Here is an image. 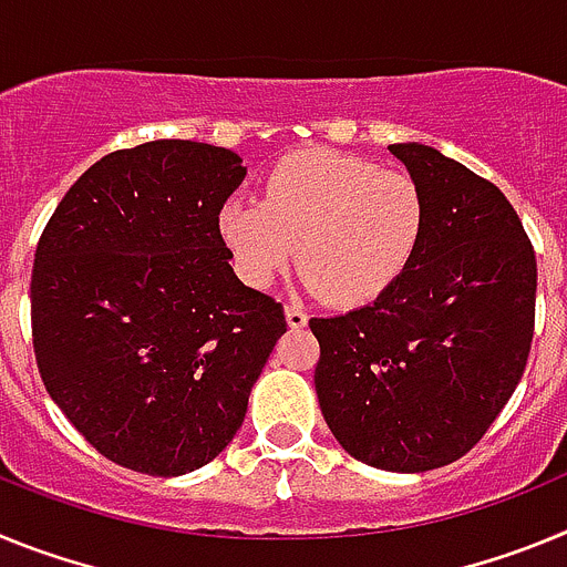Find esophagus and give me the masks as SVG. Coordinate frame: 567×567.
<instances>
[{
  "instance_id": "obj_1",
  "label": "esophagus",
  "mask_w": 567,
  "mask_h": 567,
  "mask_svg": "<svg viewBox=\"0 0 567 567\" xmlns=\"http://www.w3.org/2000/svg\"><path fill=\"white\" fill-rule=\"evenodd\" d=\"M307 312H303V309L300 307H287V323H289V329H303L307 327Z\"/></svg>"
}]
</instances>
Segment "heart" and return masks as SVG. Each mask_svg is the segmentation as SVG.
Returning a JSON list of instances; mask_svg holds the SVG:
<instances>
[{
	"label": "heart",
	"mask_w": 567,
	"mask_h": 567,
	"mask_svg": "<svg viewBox=\"0 0 567 567\" xmlns=\"http://www.w3.org/2000/svg\"><path fill=\"white\" fill-rule=\"evenodd\" d=\"M429 202L409 173L338 150H300L275 164L264 195H235L218 233L235 272L272 287L298 260L309 292L365 307L398 287L420 252Z\"/></svg>",
	"instance_id": "1"
}]
</instances>
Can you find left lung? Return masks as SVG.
<instances>
[{
	"label": "left lung",
	"mask_w": 567,
	"mask_h": 567,
	"mask_svg": "<svg viewBox=\"0 0 567 567\" xmlns=\"http://www.w3.org/2000/svg\"><path fill=\"white\" fill-rule=\"evenodd\" d=\"M429 227L392 292L312 318L315 392L346 452L417 474L471 452L517 389L534 338L537 258L491 182L425 144H392Z\"/></svg>",
	"instance_id": "obj_1"
}]
</instances>
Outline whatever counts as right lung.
Returning a JSON list of instances; mask_svg holds the SVG:
<instances>
[{"mask_svg":"<svg viewBox=\"0 0 567 567\" xmlns=\"http://www.w3.org/2000/svg\"><path fill=\"white\" fill-rule=\"evenodd\" d=\"M247 167L202 142L104 155L68 189L37 247L30 323L39 374L99 454L150 477L229 445L287 332L244 287L218 233Z\"/></svg>","mask_w":567,"mask_h":567,"instance_id":"add662e5","label":"right lung"}]
</instances>
